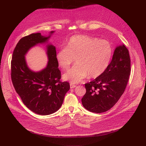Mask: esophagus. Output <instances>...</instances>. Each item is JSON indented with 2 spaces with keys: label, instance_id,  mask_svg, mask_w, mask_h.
<instances>
[{
  "label": "esophagus",
  "instance_id": "34e87169",
  "mask_svg": "<svg viewBox=\"0 0 146 146\" xmlns=\"http://www.w3.org/2000/svg\"><path fill=\"white\" fill-rule=\"evenodd\" d=\"M75 87H76V85H73V84H70V88H71V89L74 88H75Z\"/></svg>",
  "mask_w": 146,
  "mask_h": 146
}]
</instances>
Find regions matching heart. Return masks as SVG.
Listing matches in <instances>:
<instances>
[{"mask_svg": "<svg viewBox=\"0 0 146 146\" xmlns=\"http://www.w3.org/2000/svg\"><path fill=\"white\" fill-rule=\"evenodd\" d=\"M112 55L110 43L88 35L72 36L66 47L56 54L58 66L67 70L76 59V64L63 76L64 80L76 84L86 78H96L108 67Z\"/></svg>", "mask_w": 146, "mask_h": 146, "instance_id": "1", "label": "heart"}]
</instances>
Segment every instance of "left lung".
Wrapping results in <instances>:
<instances>
[{
	"label": "left lung",
	"mask_w": 146,
	"mask_h": 146,
	"mask_svg": "<svg viewBox=\"0 0 146 146\" xmlns=\"http://www.w3.org/2000/svg\"><path fill=\"white\" fill-rule=\"evenodd\" d=\"M130 72L128 49L124 45L119 46L104 73L85 84L86 92L82 98V105L86 110L96 113L110 110L123 94Z\"/></svg>",
	"instance_id": "obj_1"
}]
</instances>
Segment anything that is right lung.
Returning a JSON list of instances; mask_svg holds the SVG:
<instances>
[{
    "label": "right lung",
    "mask_w": 146,
    "mask_h": 146,
    "mask_svg": "<svg viewBox=\"0 0 146 146\" xmlns=\"http://www.w3.org/2000/svg\"><path fill=\"white\" fill-rule=\"evenodd\" d=\"M49 37L37 33L21 38L14 50L11 60V79L17 93L28 109L40 115H48L57 111L70 90L68 82L60 81L61 74L54 46H47L48 62L40 72L31 71L26 64L25 55L28 50L38 43L46 42Z\"/></svg>",
    "instance_id": "right-lung-1"
}]
</instances>
